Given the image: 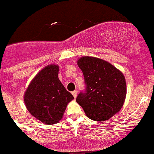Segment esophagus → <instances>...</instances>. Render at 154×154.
Wrapping results in <instances>:
<instances>
[{"label": "esophagus", "instance_id": "34e87169", "mask_svg": "<svg viewBox=\"0 0 154 154\" xmlns=\"http://www.w3.org/2000/svg\"><path fill=\"white\" fill-rule=\"evenodd\" d=\"M72 94L74 98H76L77 96V90H74V91L72 92Z\"/></svg>", "mask_w": 154, "mask_h": 154}]
</instances>
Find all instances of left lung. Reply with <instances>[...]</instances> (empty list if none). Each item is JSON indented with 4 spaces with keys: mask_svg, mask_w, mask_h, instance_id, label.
I'll use <instances>...</instances> for the list:
<instances>
[{
    "mask_svg": "<svg viewBox=\"0 0 154 154\" xmlns=\"http://www.w3.org/2000/svg\"><path fill=\"white\" fill-rule=\"evenodd\" d=\"M82 71L85 89L76 101L87 116L94 121H106L122 107L126 96L125 76L110 63L85 56L78 61Z\"/></svg>",
    "mask_w": 154,
    "mask_h": 154,
    "instance_id": "obj_1",
    "label": "left lung"
}]
</instances>
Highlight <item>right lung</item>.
<instances>
[{
  "mask_svg": "<svg viewBox=\"0 0 154 154\" xmlns=\"http://www.w3.org/2000/svg\"><path fill=\"white\" fill-rule=\"evenodd\" d=\"M58 74V66H46L33 79L24 94L27 110L45 124L58 122L67 104L74 99L60 82Z\"/></svg>",
  "mask_w": 154,
  "mask_h": 154,
  "instance_id": "obj_1",
  "label": "right lung"
}]
</instances>
